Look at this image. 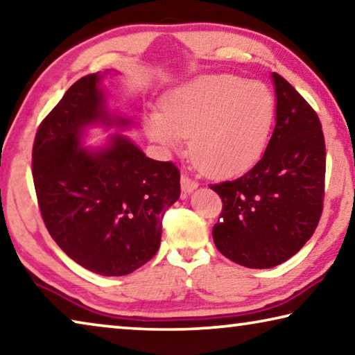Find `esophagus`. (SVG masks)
I'll return each instance as SVG.
<instances>
[{
  "label": "esophagus",
  "instance_id": "34e87169",
  "mask_svg": "<svg viewBox=\"0 0 355 355\" xmlns=\"http://www.w3.org/2000/svg\"><path fill=\"white\" fill-rule=\"evenodd\" d=\"M198 188V182L194 178H191L187 173L182 175V191L183 193H191V191Z\"/></svg>",
  "mask_w": 355,
  "mask_h": 355
}]
</instances>
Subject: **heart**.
Listing matches in <instances>:
<instances>
[{
	"mask_svg": "<svg viewBox=\"0 0 355 355\" xmlns=\"http://www.w3.org/2000/svg\"><path fill=\"white\" fill-rule=\"evenodd\" d=\"M275 116V99L262 82L218 74L175 89L164 116L147 120L148 137L164 150H177L191 136V153L208 175L248 168L266 150Z\"/></svg>",
	"mask_w": 355,
	"mask_h": 355,
	"instance_id": "1",
	"label": "heart"
}]
</instances>
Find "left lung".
<instances>
[{
	"label": "left lung",
	"instance_id": "8db88e82",
	"mask_svg": "<svg viewBox=\"0 0 355 355\" xmlns=\"http://www.w3.org/2000/svg\"><path fill=\"white\" fill-rule=\"evenodd\" d=\"M277 125L266 153L243 175L210 184L223 200L213 226L221 254L248 268H270L299 252L324 208L325 140L319 116L273 72Z\"/></svg>",
	"mask_w": 355,
	"mask_h": 355
}]
</instances>
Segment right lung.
I'll return each mask as SVG.
<instances>
[{"label":"right lung","instance_id":"add662e5","mask_svg":"<svg viewBox=\"0 0 355 355\" xmlns=\"http://www.w3.org/2000/svg\"><path fill=\"white\" fill-rule=\"evenodd\" d=\"M101 76L88 74L44 118L33 144V182L44 224L72 261L104 277L147 263L161 243V219L180 198V171L150 159L125 136L109 147H80L83 128L109 116Z\"/></svg>","mask_w":355,"mask_h":355}]
</instances>
